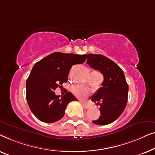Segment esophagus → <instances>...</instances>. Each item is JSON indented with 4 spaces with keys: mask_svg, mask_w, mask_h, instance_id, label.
Segmentation results:
<instances>
[{
    "mask_svg": "<svg viewBox=\"0 0 155 155\" xmlns=\"http://www.w3.org/2000/svg\"><path fill=\"white\" fill-rule=\"evenodd\" d=\"M81 104H83V106H84V108H86V109H89L91 107V105L88 103H86V102H84L83 101H81Z\"/></svg>",
    "mask_w": 155,
    "mask_h": 155,
    "instance_id": "obj_1",
    "label": "esophagus"
}]
</instances>
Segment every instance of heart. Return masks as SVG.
Returning a JSON list of instances; mask_svg holds the SVG:
<instances>
[{
  "label": "heart",
  "mask_w": 155,
  "mask_h": 155,
  "mask_svg": "<svg viewBox=\"0 0 155 155\" xmlns=\"http://www.w3.org/2000/svg\"><path fill=\"white\" fill-rule=\"evenodd\" d=\"M71 91H72L74 94L77 97H79V98H84L89 93L88 89L83 86H81V85H77V86H74Z\"/></svg>",
  "instance_id": "heart-1"
}]
</instances>
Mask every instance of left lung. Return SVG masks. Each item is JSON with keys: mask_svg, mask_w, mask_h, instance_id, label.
Returning <instances> with one entry per match:
<instances>
[{"mask_svg": "<svg viewBox=\"0 0 155 155\" xmlns=\"http://www.w3.org/2000/svg\"><path fill=\"white\" fill-rule=\"evenodd\" d=\"M86 59L87 64L104 77L102 87L91 97L100 106V117L92 121L97 125H107L123 113L128 101V85L123 70L110 59L97 54H88Z\"/></svg>", "mask_w": 155, "mask_h": 155, "instance_id": "left-lung-1", "label": "left lung"}]
</instances>
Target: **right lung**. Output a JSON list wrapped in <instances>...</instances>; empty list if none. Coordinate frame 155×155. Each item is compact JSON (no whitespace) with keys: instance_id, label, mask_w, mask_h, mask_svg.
I'll return each instance as SVG.
<instances>
[{"instance_id":"obj_1","label":"right lung","mask_w":155,"mask_h":155,"mask_svg":"<svg viewBox=\"0 0 155 155\" xmlns=\"http://www.w3.org/2000/svg\"><path fill=\"white\" fill-rule=\"evenodd\" d=\"M86 55L56 52L34 65L26 83L27 100L35 117L45 123H54L64 117L69 102L77 100L70 92L56 95L54 91L67 81L69 69L85 62Z\"/></svg>"}]
</instances>
